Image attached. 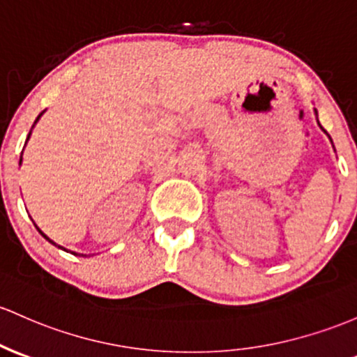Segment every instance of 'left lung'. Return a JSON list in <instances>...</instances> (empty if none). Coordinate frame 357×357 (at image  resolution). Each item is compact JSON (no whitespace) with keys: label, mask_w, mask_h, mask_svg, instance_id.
<instances>
[{"label":"left lung","mask_w":357,"mask_h":357,"mask_svg":"<svg viewBox=\"0 0 357 357\" xmlns=\"http://www.w3.org/2000/svg\"><path fill=\"white\" fill-rule=\"evenodd\" d=\"M315 113H317V109H315ZM320 125V123H319ZM320 128H322V127H320ZM322 130H324V128H322ZM325 132V130H324ZM328 139H331V137H328ZM331 142H332V140H331Z\"/></svg>","instance_id":"8db88e82"}]
</instances>
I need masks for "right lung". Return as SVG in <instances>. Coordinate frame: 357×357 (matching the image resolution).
<instances>
[{"label":"right lung","mask_w":357,"mask_h":357,"mask_svg":"<svg viewBox=\"0 0 357 357\" xmlns=\"http://www.w3.org/2000/svg\"><path fill=\"white\" fill-rule=\"evenodd\" d=\"M42 115H44V112H42V113H40V115H38V116H37V120H35V121H33V125H35V123H37V121H38V119H40V116H42ZM32 128H33V127H32ZM30 134H32V130H30ZM30 134H29V137H26V140H29V139H30ZM20 164H22V158H20ZM37 230H38V232H40V234H42V237H44V238H47V241H49V242H50V244H52V245H56V248H59V249H64V248H61V245H57V244H56V242H54V241H50V238H49V237H47V236H45V234H44V232H42V230H40V229H38V227H37ZM64 250H66V249H64ZM73 254H76V252H73ZM76 256H77V254H76ZM81 256H83V254H81Z\"/></svg>","instance_id":"add662e5"}]
</instances>
